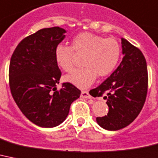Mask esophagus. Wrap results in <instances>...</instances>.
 Listing matches in <instances>:
<instances>
[{
    "instance_id": "34e87169",
    "label": "esophagus",
    "mask_w": 158,
    "mask_h": 158,
    "mask_svg": "<svg viewBox=\"0 0 158 158\" xmlns=\"http://www.w3.org/2000/svg\"><path fill=\"white\" fill-rule=\"evenodd\" d=\"M81 97H83V98H88V99H90L92 97H91L90 95H89V93H88V91H82Z\"/></svg>"
}]
</instances>
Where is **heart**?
I'll list each match as a JSON object with an SVG mask.
<instances>
[{
  "label": "heart",
  "mask_w": 158,
  "mask_h": 158,
  "mask_svg": "<svg viewBox=\"0 0 158 158\" xmlns=\"http://www.w3.org/2000/svg\"><path fill=\"white\" fill-rule=\"evenodd\" d=\"M74 50L79 54H84V67L74 70L65 77V80L79 88L92 85L97 75L102 78L110 75L121 54V47L117 40L105 39L90 32L80 33L73 38L72 47L62 44L55 47V61L66 72L71 71L74 67Z\"/></svg>",
  "instance_id": "heart-1"
}]
</instances>
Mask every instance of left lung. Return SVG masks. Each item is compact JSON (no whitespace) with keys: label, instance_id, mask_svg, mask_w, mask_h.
<instances>
[{"label":"left lung","instance_id":"8db88e82","mask_svg":"<svg viewBox=\"0 0 158 158\" xmlns=\"http://www.w3.org/2000/svg\"><path fill=\"white\" fill-rule=\"evenodd\" d=\"M123 57L116 70L94 89L105 95L109 113L97 117V123L108 131H118L131 123L143 108L148 92L147 63L142 52L122 38Z\"/></svg>","mask_w":158,"mask_h":158}]
</instances>
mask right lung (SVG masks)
Segmentation results:
<instances>
[{"label": "right lung", "mask_w": 158, "mask_h": 158, "mask_svg": "<svg viewBox=\"0 0 158 158\" xmlns=\"http://www.w3.org/2000/svg\"><path fill=\"white\" fill-rule=\"evenodd\" d=\"M59 27L44 28L24 38L10 59L9 81L13 98L22 113L35 125L54 127L66 118L80 90L70 83L57 90L61 72L55 47L65 38Z\"/></svg>", "instance_id": "right-lung-1"}]
</instances>
